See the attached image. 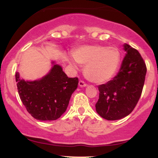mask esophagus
<instances>
[{
  "instance_id": "1",
  "label": "esophagus",
  "mask_w": 158,
  "mask_h": 158,
  "mask_svg": "<svg viewBox=\"0 0 158 158\" xmlns=\"http://www.w3.org/2000/svg\"><path fill=\"white\" fill-rule=\"evenodd\" d=\"M79 87H81V88H85V87L87 86V85L85 84L83 81H79Z\"/></svg>"
}]
</instances>
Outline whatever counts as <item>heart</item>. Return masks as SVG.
I'll return each instance as SVG.
<instances>
[{
	"label": "heart",
	"instance_id": "heart-1",
	"mask_svg": "<svg viewBox=\"0 0 158 158\" xmlns=\"http://www.w3.org/2000/svg\"><path fill=\"white\" fill-rule=\"evenodd\" d=\"M73 57L78 64L85 66L84 73L88 80L103 84L114 78L122 61L120 50L116 47L85 45L73 50ZM69 64L77 68L73 60L68 59Z\"/></svg>",
	"mask_w": 158,
	"mask_h": 158
}]
</instances>
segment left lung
Instances as JSON below:
<instances>
[{"mask_svg": "<svg viewBox=\"0 0 158 158\" xmlns=\"http://www.w3.org/2000/svg\"><path fill=\"white\" fill-rule=\"evenodd\" d=\"M126 56L118 73L106 84L99 85L97 114L107 120H117L131 113L140 97L146 66L139 52L123 44Z\"/></svg>", "mask_w": 158, "mask_h": 158, "instance_id": "left-lung-1", "label": "left lung"}]
</instances>
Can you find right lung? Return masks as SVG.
Wrapping results in <instances>:
<instances>
[{
  "instance_id": "obj_1",
  "label": "right lung",
  "mask_w": 158,
  "mask_h": 158,
  "mask_svg": "<svg viewBox=\"0 0 158 158\" xmlns=\"http://www.w3.org/2000/svg\"><path fill=\"white\" fill-rule=\"evenodd\" d=\"M51 69L41 79L25 81L15 73L18 91L27 111L41 121L56 120L64 113L78 78H68L61 65L51 61Z\"/></svg>"
}]
</instances>
